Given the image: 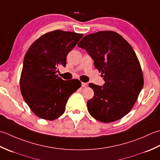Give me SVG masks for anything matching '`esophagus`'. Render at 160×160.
Returning <instances> with one entry per match:
<instances>
[{"mask_svg": "<svg viewBox=\"0 0 160 160\" xmlns=\"http://www.w3.org/2000/svg\"><path fill=\"white\" fill-rule=\"evenodd\" d=\"M81 86H82L83 88H86V87L88 86V83L82 82V83H81Z\"/></svg>", "mask_w": 160, "mask_h": 160, "instance_id": "esophagus-1", "label": "esophagus"}]
</instances>
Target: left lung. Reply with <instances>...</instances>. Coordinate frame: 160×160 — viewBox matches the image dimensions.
<instances>
[{"label": "left lung", "mask_w": 160, "mask_h": 160, "mask_svg": "<svg viewBox=\"0 0 160 160\" xmlns=\"http://www.w3.org/2000/svg\"><path fill=\"white\" fill-rule=\"evenodd\" d=\"M78 46L86 50L105 81L103 87L90 83L94 90L88 110L104 123L117 121L128 114L144 86V77L134 50L121 35L100 31L85 36Z\"/></svg>", "instance_id": "1"}]
</instances>
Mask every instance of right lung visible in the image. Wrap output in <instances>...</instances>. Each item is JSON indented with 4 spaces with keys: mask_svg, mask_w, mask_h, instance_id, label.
Returning a JSON list of instances; mask_svg holds the SVG:
<instances>
[{
    "mask_svg": "<svg viewBox=\"0 0 160 160\" xmlns=\"http://www.w3.org/2000/svg\"><path fill=\"white\" fill-rule=\"evenodd\" d=\"M83 34L60 30L41 36L29 48L24 58L20 88L25 102L37 117L54 120L62 115L70 96L81 86L77 79L58 77L59 66Z\"/></svg>",
    "mask_w": 160,
    "mask_h": 160,
    "instance_id": "add662e5",
    "label": "right lung"
}]
</instances>
